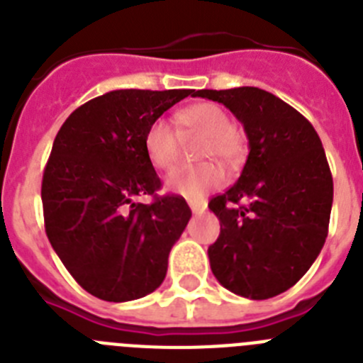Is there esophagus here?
I'll return each instance as SVG.
<instances>
[{
    "label": "esophagus",
    "instance_id": "1",
    "mask_svg": "<svg viewBox=\"0 0 363 363\" xmlns=\"http://www.w3.org/2000/svg\"><path fill=\"white\" fill-rule=\"evenodd\" d=\"M189 207L194 214H203L205 213V203H200V201H194V200H189Z\"/></svg>",
    "mask_w": 363,
    "mask_h": 363
}]
</instances>
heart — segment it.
Listing matches in <instances>:
<instances>
[{"label": "heart", "instance_id": "b5f03b06", "mask_svg": "<svg viewBox=\"0 0 363 363\" xmlns=\"http://www.w3.org/2000/svg\"><path fill=\"white\" fill-rule=\"evenodd\" d=\"M182 133L198 134L200 142L196 156L200 160H218L227 167L238 165L245 154V142L242 134L233 127L229 114L220 105L194 104L182 108L178 114ZM179 133L167 118H156L147 129L143 147L149 162L156 169H171L178 156ZM223 179L220 167L211 162L194 167H178L167 176L169 191L185 198H201L207 191L218 187Z\"/></svg>", "mask_w": 363, "mask_h": 363}]
</instances>
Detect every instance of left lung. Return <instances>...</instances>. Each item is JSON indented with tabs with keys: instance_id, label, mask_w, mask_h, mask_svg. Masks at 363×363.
I'll return each instance as SVG.
<instances>
[{
	"instance_id": "1",
	"label": "left lung",
	"mask_w": 363,
	"mask_h": 363,
	"mask_svg": "<svg viewBox=\"0 0 363 363\" xmlns=\"http://www.w3.org/2000/svg\"><path fill=\"white\" fill-rule=\"evenodd\" d=\"M243 123L249 156L238 182L209 201L220 236L211 269L230 293L267 300L300 280L329 230L333 176L320 136L284 99L256 86L196 91Z\"/></svg>"
}]
</instances>
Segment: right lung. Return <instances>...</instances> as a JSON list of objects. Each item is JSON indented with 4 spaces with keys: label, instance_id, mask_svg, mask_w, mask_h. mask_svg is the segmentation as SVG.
<instances>
[{
    "label": "right lung",
    "instance_id": "add662e5",
    "mask_svg": "<svg viewBox=\"0 0 363 363\" xmlns=\"http://www.w3.org/2000/svg\"><path fill=\"white\" fill-rule=\"evenodd\" d=\"M194 94L121 89L78 107L57 130L41 182L45 233L67 271L99 300L129 301L162 285L191 209L143 147L149 125ZM153 196L150 204L135 201Z\"/></svg>",
    "mask_w": 363,
    "mask_h": 363
}]
</instances>
